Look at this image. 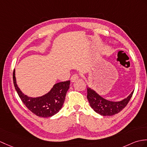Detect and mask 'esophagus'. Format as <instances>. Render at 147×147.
<instances>
[{
    "label": "esophagus",
    "instance_id": "esophagus-1",
    "mask_svg": "<svg viewBox=\"0 0 147 147\" xmlns=\"http://www.w3.org/2000/svg\"><path fill=\"white\" fill-rule=\"evenodd\" d=\"M78 78H79V76H78V74H74L71 77V82H74V81H76V80H78Z\"/></svg>",
    "mask_w": 147,
    "mask_h": 147
}]
</instances>
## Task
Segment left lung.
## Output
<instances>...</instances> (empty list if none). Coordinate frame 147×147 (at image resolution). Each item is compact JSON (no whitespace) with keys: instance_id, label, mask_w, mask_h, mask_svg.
Returning <instances> with one entry per match:
<instances>
[{"instance_id":"1","label":"left lung","mask_w":147,"mask_h":147,"mask_svg":"<svg viewBox=\"0 0 147 147\" xmlns=\"http://www.w3.org/2000/svg\"><path fill=\"white\" fill-rule=\"evenodd\" d=\"M134 90L127 98L120 101H110L102 98L90 88H87V98L91 107L97 113L103 116H112L118 113L127 105Z\"/></svg>"}]
</instances>
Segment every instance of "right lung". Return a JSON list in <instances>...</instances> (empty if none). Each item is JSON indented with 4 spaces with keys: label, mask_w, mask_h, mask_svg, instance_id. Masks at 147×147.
<instances>
[{
    "label": "right lung",
    "mask_w": 147,
    "mask_h": 147,
    "mask_svg": "<svg viewBox=\"0 0 147 147\" xmlns=\"http://www.w3.org/2000/svg\"><path fill=\"white\" fill-rule=\"evenodd\" d=\"M13 82L22 103L34 114L43 118L51 117L59 112L63 107L70 84V81L60 82L54 84L49 93L44 96L31 98L23 94L17 85L15 69L13 72Z\"/></svg>",
    "instance_id": "right-lung-1"
}]
</instances>
